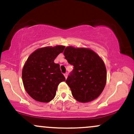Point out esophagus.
<instances>
[{"instance_id": "1", "label": "esophagus", "mask_w": 134, "mask_h": 134, "mask_svg": "<svg viewBox=\"0 0 134 134\" xmlns=\"http://www.w3.org/2000/svg\"><path fill=\"white\" fill-rule=\"evenodd\" d=\"M64 77H65V78L66 79L67 78V77H68V73H64Z\"/></svg>"}]
</instances>
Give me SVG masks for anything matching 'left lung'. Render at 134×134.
I'll list each match as a JSON object with an SVG mask.
<instances>
[{
	"mask_svg": "<svg viewBox=\"0 0 134 134\" xmlns=\"http://www.w3.org/2000/svg\"><path fill=\"white\" fill-rule=\"evenodd\" d=\"M63 54L69 64L73 66L66 83L74 98L86 103L98 97L107 79L106 68L102 59L87 48L67 47Z\"/></svg>",
	"mask_w": 134,
	"mask_h": 134,
	"instance_id": "left-lung-1",
	"label": "left lung"
}]
</instances>
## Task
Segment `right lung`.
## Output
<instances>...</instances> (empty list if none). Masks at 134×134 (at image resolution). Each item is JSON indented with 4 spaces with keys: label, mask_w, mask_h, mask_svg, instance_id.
Segmentation results:
<instances>
[{
    "label": "right lung",
    "mask_w": 134,
    "mask_h": 134,
    "mask_svg": "<svg viewBox=\"0 0 134 134\" xmlns=\"http://www.w3.org/2000/svg\"><path fill=\"white\" fill-rule=\"evenodd\" d=\"M65 47H44L34 51L22 70V80L27 93L34 100L47 103L54 99L57 86L65 81L60 66L54 63Z\"/></svg>",
    "instance_id": "right-lung-1"
}]
</instances>
